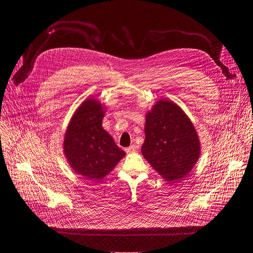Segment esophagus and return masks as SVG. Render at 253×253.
Returning <instances> with one entry per match:
<instances>
[{"label":"esophagus","instance_id":"34e87169","mask_svg":"<svg viewBox=\"0 0 253 253\" xmlns=\"http://www.w3.org/2000/svg\"><path fill=\"white\" fill-rule=\"evenodd\" d=\"M135 150H136V147H135V145H131V147H129V148L125 149V151H126L127 153H133V152H135Z\"/></svg>","mask_w":253,"mask_h":253}]
</instances>
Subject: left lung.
Wrapping results in <instances>:
<instances>
[{
    "instance_id": "obj_1",
    "label": "left lung",
    "mask_w": 253,
    "mask_h": 253,
    "mask_svg": "<svg viewBox=\"0 0 253 253\" xmlns=\"http://www.w3.org/2000/svg\"><path fill=\"white\" fill-rule=\"evenodd\" d=\"M141 153L168 181L184 177L200 156V140L189 117L177 104L159 100L145 117Z\"/></svg>"
}]
</instances>
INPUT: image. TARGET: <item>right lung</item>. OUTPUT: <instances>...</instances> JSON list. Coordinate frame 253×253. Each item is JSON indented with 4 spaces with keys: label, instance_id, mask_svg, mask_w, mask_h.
<instances>
[{
    "label": "right lung",
    "instance_id": "add662e5",
    "mask_svg": "<svg viewBox=\"0 0 253 253\" xmlns=\"http://www.w3.org/2000/svg\"><path fill=\"white\" fill-rule=\"evenodd\" d=\"M104 110L89 98L79 106L64 136L63 150L71 167L86 179H101L115 168L125 152L102 128Z\"/></svg>",
    "mask_w": 253,
    "mask_h": 253
}]
</instances>
